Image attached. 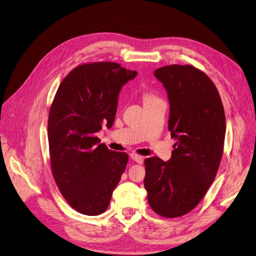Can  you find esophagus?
Masks as SVG:
<instances>
[{"mask_svg":"<svg viewBox=\"0 0 256 256\" xmlns=\"http://www.w3.org/2000/svg\"><path fill=\"white\" fill-rule=\"evenodd\" d=\"M130 158H132V160H134L136 163H138V164H142V163H143V158L140 156V155L132 154V155H130Z\"/></svg>","mask_w":256,"mask_h":256,"instance_id":"obj_1","label":"esophagus"}]
</instances>
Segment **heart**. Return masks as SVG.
<instances>
[{
    "label": "heart",
    "mask_w": 256,
    "mask_h": 256,
    "mask_svg": "<svg viewBox=\"0 0 256 256\" xmlns=\"http://www.w3.org/2000/svg\"><path fill=\"white\" fill-rule=\"evenodd\" d=\"M152 98V96H146L144 98Z\"/></svg>",
    "instance_id": "1"
}]
</instances>
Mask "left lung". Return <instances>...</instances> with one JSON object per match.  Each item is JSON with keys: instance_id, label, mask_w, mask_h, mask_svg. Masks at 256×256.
Instances as JSON below:
<instances>
[{"instance_id": "8db88e82", "label": "left lung", "mask_w": 256, "mask_h": 256, "mask_svg": "<svg viewBox=\"0 0 256 256\" xmlns=\"http://www.w3.org/2000/svg\"><path fill=\"white\" fill-rule=\"evenodd\" d=\"M170 105L168 130L177 140L168 162L146 158L144 186L155 213L180 217L201 202L216 177L226 134L220 93L206 74L191 65L154 72Z\"/></svg>"}]
</instances>
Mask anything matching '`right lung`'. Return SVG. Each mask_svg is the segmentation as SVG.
I'll return each instance as SVG.
<instances>
[{
	"mask_svg": "<svg viewBox=\"0 0 256 256\" xmlns=\"http://www.w3.org/2000/svg\"><path fill=\"white\" fill-rule=\"evenodd\" d=\"M136 76L113 62L79 65L62 81L50 108L52 174L62 196L81 214L104 213L128 163L96 134L113 126L122 86Z\"/></svg>",
	"mask_w": 256,
	"mask_h": 256,
	"instance_id": "1",
	"label": "right lung"
}]
</instances>
